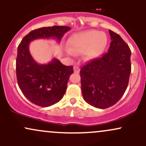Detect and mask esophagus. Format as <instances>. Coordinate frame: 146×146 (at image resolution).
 Listing matches in <instances>:
<instances>
[{
	"mask_svg": "<svg viewBox=\"0 0 146 146\" xmlns=\"http://www.w3.org/2000/svg\"><path fill=\"white\" fill-rule=\"evenodd\" d=\"M73 70H74V73H78L79 72H80V68H79L78 66H75L74 67H73Z\"/></svg>",
	"mask_w": 146,
	"mask_h": 146,
	"instance_id": "34e87169",
	"label": "esophagus"
}]
</instances>
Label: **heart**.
<instances>
[{"label": "heart", "instance_id": "b5f03b06", "mask_svg": "<svg viewBox=\"0 0 146 146\" xmlns=\"http://www.w3.org/2000/svg\"><path fill=\"white\" fill-rule=\"evenodd\" d=\"M102 33L95 31H85L72 35L68 39L69 49L68 54L83 53L86 51L88 58H94L98 56L104 48L106 38Z\"/></svg>", "mask_w": 146, "mask_h": 146}]
</instances>
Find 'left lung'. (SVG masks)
Masks as SVG:
<instances>
[{"label": "left lung", "instance_id": "obj_1", "mask_svg": "<svg viewBox=\"0 0 146 146\" xmlns=\"http://www.w3.org/2000/svg\"><path fill=\"white\" fill-rule=\"evenodd\" d=\"M108 52L84 65L80 70L84 100L88 104L105 109L117 103L128 87L131 73V51L121 37L109 30Z\"/></svg>", "mask_w": 146, "mask_h": 146}]
</instances>
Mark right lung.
Wrapping results in <instances>:
<instances>
[{"label":"right lung","mask_w":146,"mask_h":146,"mask_svg":"<svg viewBox=\"0 0 146 146\" xmlns=\"http://www.w3.org/2000/svg\"><path fill=\"white\" fill-rule=\"evenodd\" d=\"M70 29L66 26L39 28L26 35L18 45L16 64L18 84L23 95L34 104L48 107L60 101L73 67L65 66L56 58L47 64H39L30 54L29 42L39 38H56L60 41Z\"/></svg>","instance_id":"add662e5"}]
</instances>
